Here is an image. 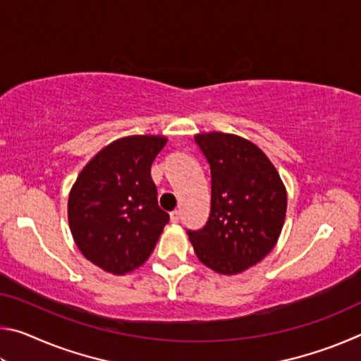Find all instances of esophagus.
Masks as SVG:
<instances>
[{
    "mask_svg": "<svg viewBox=\"0 0 361 361\" xmlns=\"http://www.w3.org/2000/svg\"><path fill=\"white\" fill-rule=\"evenodd\" d=\"M170 219H172V223H178L180 221V212L173 210L172 213H170Z\"/></svg>",
    "mask_w": 361,
    "mask_h": 361,
    "instance_id": "esophagus-1",
    "label": "esophagus"
}]
</instances>
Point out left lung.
Wrapping results in <instances>:
<instances>
[{
	"label": "left lung",
	"mask_w": 361,
	"mask_h": 361,
	"mask_svg": "<svg viewBox=\"0 0 361 361\" xmlns=\"http://www.w3.org/2000/svg\"><path fill=\"white\" fill-rule=\"evenodd\" d=\"M210 166L212 207L204 228L188 229L197 258L232 276L255 266L279 240L286 191L276 167L258 146L231 133L194 137Z\"/></svg>",
	"instance_id": "obj_1"
}]
</instances>
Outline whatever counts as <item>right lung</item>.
<instances>
[{
  "label": "right lung",
  "instance_id": "right-lung-1",
  "mask_svg": "<svg viewBox=\"0 0 361 361\" xmlns=\"http://www.w3.org/2000/svg\"><path fill=\"white\" fill-rule=\"evenodd\" d=\"M166 137L133 135L103 148L79 173L68 199L78 248L103 271L127 274L156 247L169 213L157 204L151 166Z\"/></svg>",
  "mask_w": 361,
  "mask_h": 361
}]
</instances>
